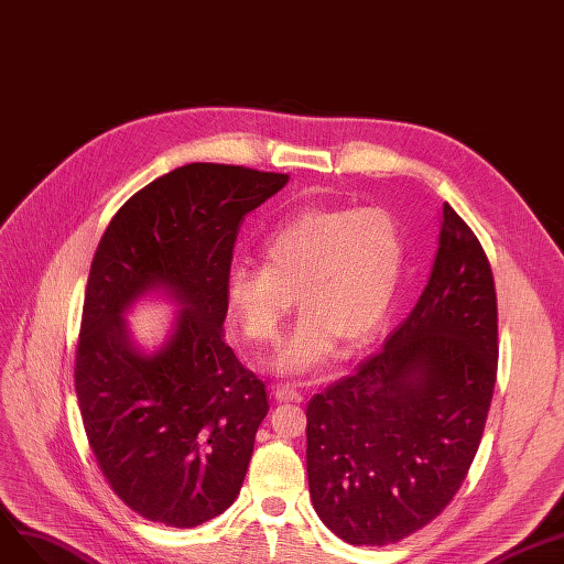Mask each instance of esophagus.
<instances>
[{"mask_svg":"<svg viewBox=\"0 0 564 564\" xmlns=\"http://www.w3.org/2000/svg\"><path fill=\"white\" fill-rule=\"evenodd\" d=\"M273 394L278 401H303V394L293 386H278L273 390Z\"/></svg>","mask_w":564,"mask_h":564,"instance_id":"1","label":"esophagus"}]
</instances>
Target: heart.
I'll return each mask as SVG.
<instances>
[{
    "label": "heart",
    "instance_id": "b5f03b06",
    "mask_svg": "<svg viewBox=\"0 0 564 564\" xmlns=\"http://www.w3.org/2000/svg\"><path fill=\"white\" fill-rule=\"evenodd\" d=\"M404 263L406 238L388 208H305L265 234L263 263L229 265L225 301L254 341H275L299 301L273 367L303 377L328 365L341 341L358 348L381 330Z\"/></svg>",
    "mask_w": 564,
    "mask_h": 564
}]
</instances>
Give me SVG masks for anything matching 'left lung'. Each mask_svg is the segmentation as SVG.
I'll list each match as a JSON object with an SVG mask.
<instances>
[{
    "label": "left lung",
    "mask_w": 564,
    "mask_h": 564,
    "mask_svg": "<svg viewBox=\"0 0 564 564\" xmlns=\"http://www.w3.org/2000/svg\"><path fill=\"white\" fill-rule=\"evenodd\" d=\"M498 369L489 259L447 202L432 275L356 373L307 404L318 519L354 546H386L436 519L475 459Z\"/></svg>",
    "instance_id": "left-lung-1"
}]
</instances>
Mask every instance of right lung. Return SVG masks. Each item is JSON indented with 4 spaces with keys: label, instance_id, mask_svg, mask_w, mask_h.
Instances as JSON below:
<instances>
[{
    "label": "right lung",
    "instance_id": "obj_1",
    "mask_svg": "<svg viewBox=\"0 0 564 564\" xmlns=\"http://www.w3.org/2000/svg\"><path fill=\"white\" fill-rule=\"evenodd\" d=\"M289 174L193 163L151 181L107 225L91 261L75 392L115 494L153 523L195 528L236 500L268 413L263 383L225 341V278L240 225ZM177 307L144 349L124 314Z\"/></svg>",
    "mask_w": 564,
    "mask_h": 564
}]
</instances>
